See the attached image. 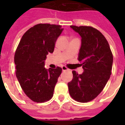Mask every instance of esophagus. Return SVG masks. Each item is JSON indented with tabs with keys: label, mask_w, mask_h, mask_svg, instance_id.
I'll list each match as a JSON object with an SVG mask.
<instances>
[{
	"label": "esophagus",
	"mask_w": 125,
	"mask_h": 125,
	"mask_svg": "<svg viewBox=\"0 0 125 125\" xmlns=\"http://www.w3.org/2000/svg\"><path fill=\"white\" fill-rule=\"evenodd\" d=\"M62 69L63 71H66L69 70V69L65 66H62Z\"/></svg>",
	"instance_id": "1"
}]
</instances>
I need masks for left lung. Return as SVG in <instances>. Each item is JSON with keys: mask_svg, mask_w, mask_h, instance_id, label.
<instances>
[{"mask_svg": "<svg viewBox=\"0 0 125 125\" xmlns=\"http://www.w3.org/2000/svg\"><path fill=\"white\" fill-rule=\"evenodd\" d=\"M71 28L82 38L78 60L84 71L79 74L73 71V78L68 83L69 92L75 101L87 103L101 93L110 77L113 54L106 39L96 28L74 25Z\"/></svg>", "mask_w": 125, "mask_h": 125, "instance_id": "left-lung-1", "label": "left lung"}]
</instances>
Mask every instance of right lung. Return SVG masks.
Listing matches in <instances>:
<instances>
[{
  "instance_id": "add662e5",
  "label": "right lung",
  "mask_w": 125,
  "mask_h": 125,
  "mask_svg": "<svg viewBox=\"0 0 125 125\" xmlns=\"http://www.w3.org/2000/svg\"><path fill=\"white\" fill-rule=\"evenodd\" d=\"M62 30L61 25L36 24L24 33L17 47L14 56L16 76L24 93L34 102L45 103L53 97L62 69L56 67L47 70L44 65Z\"/></svg>"
}]
</instances>
